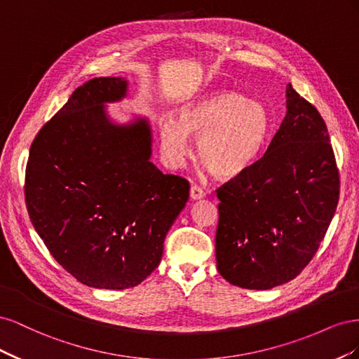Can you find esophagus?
Returning a JSON list of instances; mask_svg holds the SVG:
<instances>
[{
	"label": "esophagus",
	"mask_w": 359,
	"mask_h": 359,
	"mask_svg": "<svg viewBox=\"0 0 359 359\" xmlns=\"http://www.w3.org/2000/svg\"><path fill=\"white\" fill-rule=\"evenodd\" d=\"M203 196H205V191L199 186H196V184H193L190 189V198L193 201H196V199H202Z\"/></svg>",
	"instance_id": "esophagus-1"
}]
</instances>
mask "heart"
<instances>
[{"instance_id":"b5f03b06","label":"heart","mask_w":359,"mask_h":359,"mask_svg":"<svg viewBox=\"0 0 359 359\" xmlns=\"http://www.w3.org/2000/svg\"><path fill=\"white\" fill-rule=\"evenodd\" d=\"M265 107L245 95L222 91L184 106L178 119L160 121L161 149L170 165L180 166L190 154L189 135L198 139V157L214 177L243 175L262 153L269 133Z\"/></svg>"}]
</instances>
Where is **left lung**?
Masks as SVG:
<instances>
[{
  "label": "left lung",
  "mask_w": 359,
  "mask_h": 359,
  "mask_svg": "<svg viewBox=\"0 0 359 359\" xmlns=\"http://www.w3.org/2000/svg\"><path fill=\"white\" fill-rule=\"evenodd\" d=\"M287 112L265 154L217 189L215 260L233 286L266 290L309 265L328 231L340 175L327 124L289 83Z\"/></svg>",
  "instance_id": "left-lung-1"
}]
</instances>
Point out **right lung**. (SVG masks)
Returning <instances> with one entry per match:
<instances>
[{"instance_id": "obj_1", "label": "right lung", "mask_w": 359, "mask_h": 359, "mask_svg": "<svg viewBox=\"0 0 359 359\" xmlns=\"http://www.w3.org/2000/svg\"><path fill=\"white\" fill-rule=\"evenodd\" d=\"M126 91L121 78L76 88L32 140L25 170L34 229L67 273L97 289L135 287L153 273L190 190L149 161L145 119H107L103 103Z\"/></svg>"}]
</instances>
